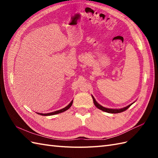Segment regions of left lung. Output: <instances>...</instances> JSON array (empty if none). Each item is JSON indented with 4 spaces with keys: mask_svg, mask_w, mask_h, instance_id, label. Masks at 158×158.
I'll return each mask as SVG.
<instances>
[{
    "mask_svg": "<svg viewBox=\"0 0 158 158\" xmlns=\"http://www.w3.org/2000/svg\"><path fill=\"white\" fill-rule=\"evenodd\" d=\"M92 98H93V101H94V103L95 106L97 107V108L103 110V111L105 112H107V113H122L123 111H125L126 110H127V109L129 108V107L131 106V105L127 106L126 107H124V108H122V109H107V108H105V107H103L102 106H101L100 105H99V104L96 101L95 98H94V96H92Z\"/></svg>",
    "mask_w": 158,
    "mask_h": 158,
    "instance_id": "obj_1",
    "label": "left lung"
}]
</instances>
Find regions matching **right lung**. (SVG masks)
Segmentation results:
<instances>
[{
	"instance_id": "1",
	"label": "right lung",
	"mask_w": 158,
	"mask_h": 158,
	"mask_svg": "<svg viewBox=\"0 0 158 158\" xmlns=\"http://www.w3.org/2000/svg\"><path fill=\"white\" fill-rule=\"evenodd\" d=\"M73 100H72V101L70 102V103L69 104V105L68 106H66V107H64V108L62 109L56 110V111L52 112V113H45V114H43V113H39V114H40V115H44V116H47V115H48V116H49V115H56V114H58V113H62V112H64V111H65V110H68V109L70 108V107L72 106V105H73Z\"/></svg>"
}]
</instances>
